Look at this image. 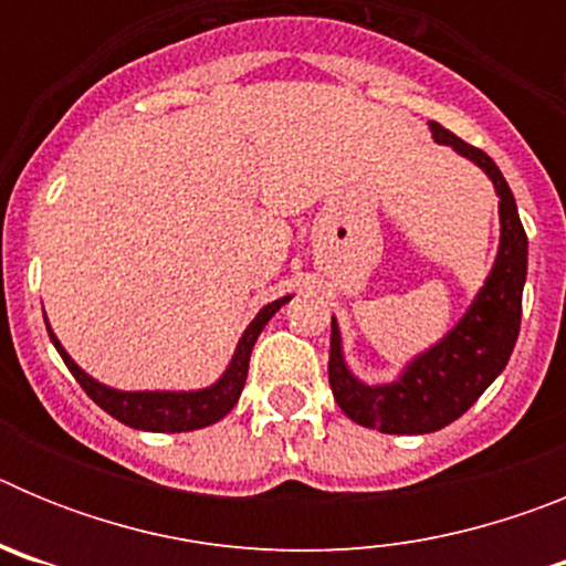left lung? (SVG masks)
<instances>
[{
    "label": "left lung",
    "instance_id": "1",
    "mask_svg": "<svg viewBox=\"0 0 566 566\" xmlns=\"http://www.w3.org/2000/svg\"><path fill=\"white\" fill-rule=\"evenodd\" d=\"M433 142L453 147L476 164L499 195V252L484 286L473 297L457 326L417 354L394 382L368 385L352 374L343 357V337L332 317V354L328 382L337 405L348 419L379 433H433L462 417L488 385L504 371L522 323V292L527 280V234L518 218L516 198L502 169L488 153L470 147L442 124H428Z\"/></svg>",
    "mask_w": 566,
    "mask_h": 566
}]
</instances>
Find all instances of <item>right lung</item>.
<instances>
[{
    "label": "right lung",
    "mask_w": 566,
    "mask_h": 566,
    "mask_svg": "<svg viewBox=\"0 0 566 566\" xmlns=\"http://www.w3.org/2000/svg\"><path fill=\"white\" fill-rule=\"evenodd\" d=\"M289 300H292V294H286V297L274 300V303L260 308L258 317L249 323L243 337L238 339V348H234L232 359H229L227 371L214 379L212 385L198 388V391H118V388H109V385L90 377L84 368H78L76 359L64 352V345L59 343V337L53 334L50 326L48 334L50 343L56 345V352L62 354L70 374L78 379V385L87 391V397L93 399L98 408H104L109 417L129 424L135 431L184 433L214 424L238 405L240 391H243V385H247L249 357H252L254 343H258L260 332L266 328L269 319L274 317V312H280V306H286ZM44 323H48V317H44Z\"/></svg>",
    "instance_id": "1"
}]
</instances>
